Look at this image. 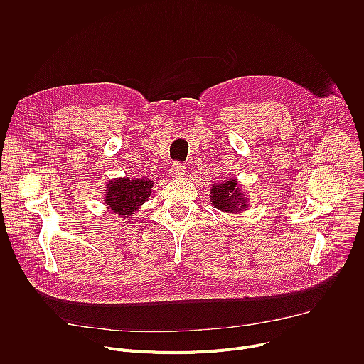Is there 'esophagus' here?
<instances>
[{"label":"esophagus","mask_w":364,"mask_h":364,"mask_svg":"<svg viewBox=\"0 0 364 364\" xmlns=\"http://www.w3.org/2000/svg\"><path fill=\"white\" fill-rule=\"evenodd\" d=\"M171 176L173 177H184L186 176V167L183 166V164H180V163H176V164H173L171 166Z\"/></svg>","instance_id":"1"}]
</instances>
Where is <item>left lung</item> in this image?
<instances>
[{
  "mask_svg": "<svg viewBox=\"0 0 364 364\" xmlns=\"http://www.w3.org/2000/svg\"><path fill=\"white\" fill-rule=\"evenodd\" d=\"M210 197L212 204L222 212L237 213L247 210V198L237 187L236 178H230L222 184H213Z\"/></svg>",
  "mask_w": 364,
  "mask_h": 364,
  "instance_id": "left-lung-1",
  "label": "left lung"
}]
</instances>
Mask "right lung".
Masks as SVG:
<instances>
[{"label": "right lung", "mask_w": 364, "mask_h": 364, "mask_svg": "<svg viewBox=\"0 0 364 364\" xmlns=\"http://www.w3.org/2000/svg\"><path fill=\"white\" fill-rule=\"evenodd\" d=\"M154 183L151 180L136 178L131 180L128 177L115 178L108 183L107 194L103 201L109 207L114 216L128 219L135 215L139 205L148 200Z\"/></svg>", "instance_id": "add662e5"}]
</instances>
